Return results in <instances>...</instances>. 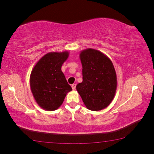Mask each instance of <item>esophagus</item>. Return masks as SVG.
I'll return each mask as SVG.
<instances>
[{
    "instance_id": "obj_1",
    "label": "esophagus",
    "mask_w": 154,
    "mask_h": 154,
    "mask_svg": "<svg viewBox=\"0 0 154 154\" xmlns=\"http://www.w3.org/2000/svg\"><path fill=\"white\" fill-rule=\"evenodd\" d=\"M71 87H72V90H75V89H76V84H75V83H74V84H72L71 85Z\"/></svg>"
}]
</instances>
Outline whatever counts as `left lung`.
<instances>
[{
    "mask_svg": "<svg viewBox=\"0 0 154 154\" xmlns=\"http://www.w3.org/2000/svg\"><path fill=\"white\" fill-rule=\"evenodd\" d=\"M83 82L76 86L85 106L100 111L111 103L117 89V75L110 59L102 52L88 48L79 54Z\"/></svg>",
    "mask_w": 154,
    "mask_h": 154,
    "instance_id": "obj_1",
    "label": "left lung"
}]
</instances>
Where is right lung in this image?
Listing matches in <instances>:
<instances>
[{
	"mask_svg": "<svg viewBox=\"0 0 154 154\" xmlns=\"http://www.w3.org/2000/svg\"><path fill=\"white\" fill-rule=\"evenodd\" d=\"M69 56L67 51L49 52L37 62L31 72V92L36 103L45 110L58 109L66 94L72 90L61 71Z\"/></svg>",
	"mask_w": 154,
	"mask_h": 154,
	"instance_id": "right-lung-1",
	"label": "right lung"
}]
</instances>
